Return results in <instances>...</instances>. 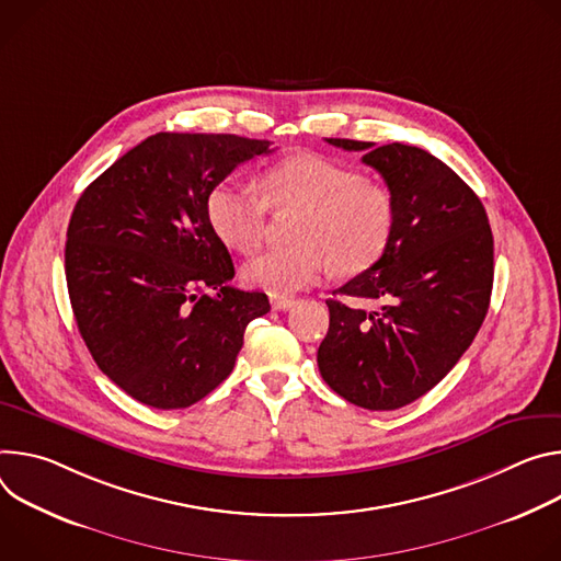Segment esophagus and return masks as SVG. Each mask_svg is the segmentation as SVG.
Segmentation results:
<instances>
[{
    "label": "esophagus",
    "mask_w": 561,
    "mask_h": 561,
    "mask_svg": "<svg viewBox=\"0 0 561 561\" xmlns=\"http://www.w3.org/2000/svg\"><path fill=\"white\" fill-rule=\"evenodd\" d=\"M294 305H296V298H291V296H272V307L278 309V312H285V309H289Z\"/></svg>",
    "instance_id": "esophagus-1"
}]
</instances>
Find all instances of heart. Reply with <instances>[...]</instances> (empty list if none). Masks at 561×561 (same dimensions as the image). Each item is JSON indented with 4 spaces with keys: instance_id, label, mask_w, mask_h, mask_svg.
I'll return each mask as SVG.
<instances>
[{
    "instance_id": "heart-1",
    "label": "heart",
    "mask_w": 561,
    "mask_h": 561,
    "mask_svg": "<svg viewBox=\"0 0 561 561\" xmlns=\"http://www.w3.org/2000/svg\"><path fill=\"white\" fill-rule=\"evenodd\" d=\"M263 196L236 182H218L207 196V220L218 240L252 252L265 236L270 209L300 214L294 249H270L242 265L247 285L272 296L314 285L330 265L354 276L388 252L397 207L388 186L319 153H298L270 167Z\"/></svg>"
}]
</instances>
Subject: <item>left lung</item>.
<instances>
[{
    "instance_id": "left-lung-1",
    "label": "left lung",
    "mask_w": 561,
    "mask_h": 561,
    "mask_svg": "<svg viewBox=\"0 0 561 561\" xmlns=\"http://www.w3.org/2000/svg\"><path fill=\"white\" fill-rule=\"evenodd\" d=\"M325 140L365 153L392 192L397 222L383 259L334 289L352 302L328 300L319 369L345 401L397 410L437 386L474 341L492 291V231L477 194L432 153Z\"/></svg>"
}]
</instances>
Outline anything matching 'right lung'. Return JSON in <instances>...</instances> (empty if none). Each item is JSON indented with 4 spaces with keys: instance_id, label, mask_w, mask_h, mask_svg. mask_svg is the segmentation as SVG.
<instances>
[{
    "instance_id": "right-lung-1",
    "label": "right lung",
    "mask_w": 561,
    "mask_h": 561,
    "mask_svg": "<svg viewBox=\"0 0 561 561\" xmlns=\"http://www.w3.org/2000/svg\"><path fill=\"white\" fill-rule=\"evenodd\" d=\"M267 140L156 134L80 196L65 249L78 330L104 375L158 410L190 408L233 369L263 291L229 285L233 263L207 196Z\"/></svg>"
}]
</instances>
